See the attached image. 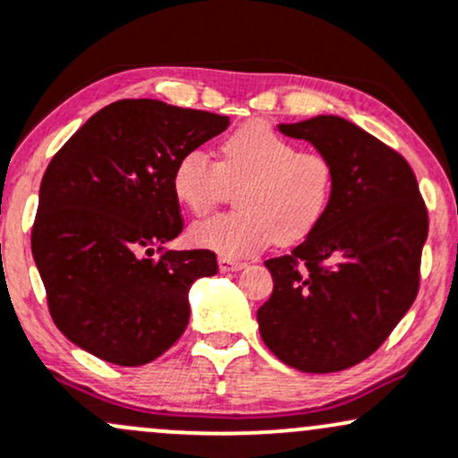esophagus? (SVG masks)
<instances>
[{
  "label": "esophagus",
  "instance_id": "34e87169",
  "mask_svg": "<svg viewBox=\"0 0 458 458\" xmlns=\"http://www.w3.org/2000/svg\"><path fill=\"white\" fill-rule=\"evenodd\" d=\"M243 267H245L243 260L225 259V256H221V259H219V269L221 271H239V269H243Z\"/></svg>",
  "mask_w": 458,
  "mask_h": 458
}]
</instances>
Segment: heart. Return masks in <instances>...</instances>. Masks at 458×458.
I'll return each instance as SVG.
<instances>
[{"label":"heart","mask_w":458,"mask_h":458,"mask_svg":"<svg viewBox=\"0 0 458 458\" xmlns=\"http://www.w3.org/2000/svg\"><path fill=\"white\" fill-rule=\"evenodd\" d=\"M234 213L191 225L198 248L243 259L274 241L293 243L318 228L335 189L333 163L324 154L300 152L267 123L239 125L221 140L217 163L191 149L174 165L172 189L191 213L204 215L224 198L225 184H239Z\"/></svg>","instance_id":"1"}]
</instances>
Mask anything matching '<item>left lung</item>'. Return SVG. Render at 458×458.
Returning a JSON list of instances; mask_svg holds the SVG:
<instances>
[{"instance_id": "1", "label": "left lung", "mask_w": 458, "mask_h": 458, "mask_svg": "<svg viewBox=\"0 0 458 458\" xmlns=\"http://www.w3.org/2000/svg\"><path fill=\"white\" fill-rule=\"evenodd\" d=\"M278 130L333 163L335 189L318 228L265 263L274 291L256 313L260 336L289 368L348 369L413 304L428 213L409 163L348 119L318 114Z\"/></svg>"}]
</instances>
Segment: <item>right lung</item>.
Here are the masks:
<instances>
[{"label": "right lung", "instance_id": "1", "mask_svg": "<svg viewBox=\"0 0 458 458\" xmlns=\"http://www.w3.org/2000/svg\"><path fill=\"white\" fill-rule=\"evenodd\" d=\"M230 119L158 99L98 110L54 156L38 191L32 256L54 324L78 348L137 368L189 324V289L217 274L210 250H154L182 233L174 165Z\"/></svg>", "mask_w": 458, "mask_h": 458}]
</instances>
